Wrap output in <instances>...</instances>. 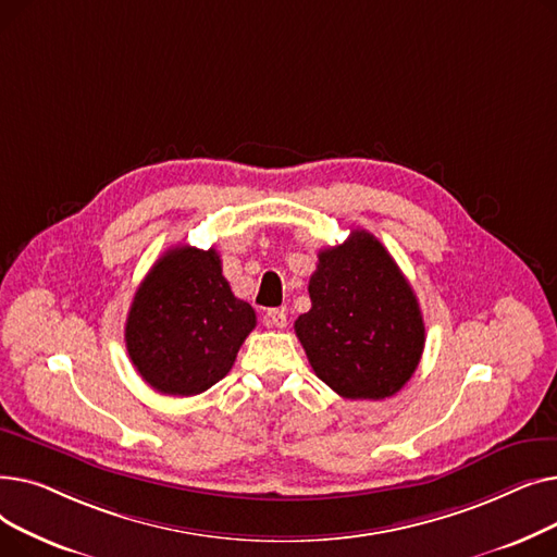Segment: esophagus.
I'll return each instance as SVG.
<instances>
[{"label":"esophagus","instance_id":"1","mask_svg":"<svg viewBox=\"0 0 557 557\" xmlns=\"http://www.w3.org/2000/svg\"><path fill=\"white\" fill-rule=\"evenodd\" d=\"M267 325L269 327H277V330L286 327V313H284V309H269Z\"/></svg>","mask_w":557,"mask_h":557}]
</instances>
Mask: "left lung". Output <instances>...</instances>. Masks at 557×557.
Segmentation results:
<instances>
[{"label": "left lung", "instance_id": "8db88e82", "mask_svg": "<svg viewBox=\"0 0 557 557\" xmlns=\"http://www.w3.org/2000/svg\"><path fill=\"white\" fill-rule=\"evenodd\" d=\"M311 309L296 320L318 379L345 399H386L413 376L424 320L411 284L366 230L318 252Z\"/></svg>", "mask_w": 557, "mask_h": 557}]
</instances>
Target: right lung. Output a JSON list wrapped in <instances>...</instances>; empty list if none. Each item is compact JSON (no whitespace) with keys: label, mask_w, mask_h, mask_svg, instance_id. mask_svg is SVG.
Wrapping results in <instances>:
<instances>
[{"label":"right lung","mask_w":557,"mask_h":557,"mask_svg":"<svg viewBox=\"0 0 557 557\" xmlns=\"http://www.w3.org/2000/svg\"><path fill=\"white\" fill-rule=\"evenodd\" d=\"M255 325V309L234 298L219 252L175 246L137 288L126 318V349L151 388L191 397L230 372Z\"/></svg>","instance_id":"right-lung-1"}]
</instances>
